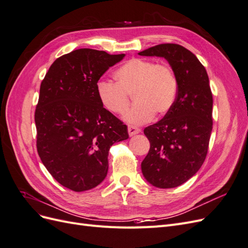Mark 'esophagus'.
Returning <instances> with one entry per match:
<instances>
[{
  "label": "esophagus",
  "mask_w": 248,
  "mask_h": 248,
  "mask_svg": "<svg viewBox=\"0 0 248 248\" xmlns=\"http://www.w3.org/2000/svg\"><path fill=\"white\" fill-rule=\"evenodd\" d=\"M140 132V129L138 128V127H136V126H128V133H129L130 137L136 136V134H138Z\"/></svg>",
  "instance_id": "obj_1"
}]
</instances>
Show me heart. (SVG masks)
I'll list each match as a JSON object with an SVG mask.
<instances>
[{"mask_svg": "<svg viewBox=\"0 0 248 248\" xmlns=\"http://www.w3.org/2000/svg\"><path fill=\"white\" fill-rule=\"evenodd\" d=\"M114 77L116 81H97L96 94L103 108L116 115L126 110L132 94L136 103L124 114L125 122L132 125L144 124L154 114L166 115L174 107L178 81L169 65L136 58L120 66Z\"/></svg>", "mask_w": 248, "mask_h": 248, "instance_id": "obj_1", "label": "heart"}]
</instances>
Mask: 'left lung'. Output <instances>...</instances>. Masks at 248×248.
Returning <instances> with one entry per match:
<instances>
[{"label": "left lung", "instance_id": "1", "mask_svg": "<svg viewBox=\"0 0 248 248\" xmlns=\"http://www.w3.org/2000/svg\"><path fill=\"white\" fill-rule=\"evenodd\" d=\"M139 55L164 58L177 78L174 107L144 130L150 150L141 162V172L150 184L174 188L196 175L206 158L213 125L209 78L199 59L179 44H158Z\"/></svg>", "mask_w": 248, "mask_h": 248}]
</instances>
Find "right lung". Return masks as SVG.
<instances>
[{"mask_svg":"<svg viewBox=\"0 0 248 248\" xmlns=\"http://www.w3.org/2000/svg\"><path fill=\"white\" fill-rule=\"evenodd\" d=\"M124 57L73 50L58 58L41 82L37 151L49 174L73 191L99 185L108 175L109 148L129 137L127 126L103 108L96 94L97 81Z\"/></svg>","mask_w":248,"mask_h":248,"instance_id":"obj_1","label":"right lung"}]
</instances>
